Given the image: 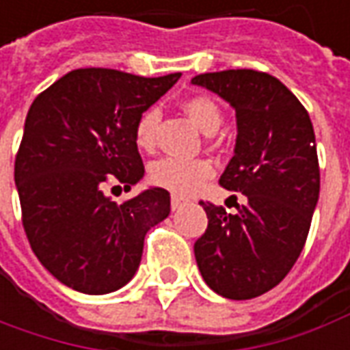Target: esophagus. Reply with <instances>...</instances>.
I'll use <instances>...</instances> for the list:
<instances>
[{
  "instance_id": "34e87169",
  "label": "esophagus",
  "mask_w": 350,
  "mask_h": 350,
  "mask_svg": "<svg viewBox=\"0 0 350 350\" xmlns=\"http://www.w3.org/2000/svg\"><path fill=\"white\" fill-rule=\"evenodd\" d=\"M183 206H185L183 198H179V196H171V209H173V211H179Z\"/></svg>"
}]
</instances>
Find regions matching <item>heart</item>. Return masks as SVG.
Masks as SVG:
<instances>
[{
	"mask_svg": "<svg viewBox=\"0 0 350 350\" xmlns=\"http://www.w3.org/2000/svg\"><path fill=\"white\" fill-rule=\"evenodd\" d=\"M183 110L194 122V125L204 133L211 135L219 129L223 114L213 98L206 95H196L183 100ZM160 110L148 108L144 110L135 125V143L141 150H154L156 133L160 125ZM213 177V167L206 160H179V158H163L150 167V180L156 187L170 190L177 196H190Z\"/></svg>",
	"mask_w": 350,
	"mask_h": 350,
	"instance_id": "heart-1",
	"label": "heart"
}]
</instances>
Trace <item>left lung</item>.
<instances>
[{"mask_svg":"<svg viewBox=\"0 0 350 350\" xmlns=\"http://www.w3.org/2000/svg\"><path fill=\"white\" fill-rule=\"evenodd\" d=\"M236 110V146L221 185L242 192L228 213L200 202L207 228L194 244L202 278L226 299H253L278 286L303 252L320 194L308 112L271 74L223 70L192 78Z\"/></svg>","mask_w":350,"mask_h":350,"instance_id":"1","label":"left lung"}]
</instances>
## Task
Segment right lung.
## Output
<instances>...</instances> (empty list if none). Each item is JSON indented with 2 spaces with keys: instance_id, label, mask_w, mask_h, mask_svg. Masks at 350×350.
<instances>
[{
  "instance_id": "obj_1",
  "label": "right lung",
  "mask_w": 350,
  "mask_h": 350,
  "mask_svg": "<svg viewBox=\"0 0 350 350\" xmlns=\"http://www.w3.org/2000/svg\"><path fill=\"white\" fill-rule=\"evenodd\" d=\"M179 78L72 70L30 106L14 185L32 252L60 284L105 295L135 276L144 236L170 215V192L150 187L116 204L105 187L143 179L135 125Z\"/></svg>"
}]
</instances>
